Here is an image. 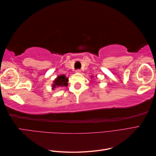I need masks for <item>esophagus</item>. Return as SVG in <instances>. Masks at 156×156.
<instances>
[{
    "instance_id": "esophagus-1",
    "label": "esophagus",
    "mask_w": 156,
    "mask_h": 156,
    "mask_svg": "<svg viewBox=\"0 0 156 156\" xmlns=\"http://www.w3.org/2000/svg\"><path fill=\"white\" fill-rule=\"evenodd\" d=\"M75 72H76V73H81V69H77L76 71H75Z\"/></svg>"
}]
</instances>
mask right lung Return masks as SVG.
<instances>
[{
    "instance_id": "right-lung-1",
    "label": "right lung",
    "mask_w": 156,
    "mask_h": 156,
    "mask_svg": "<svg viewBox=\"0 0 156 156\" xmlns=\"http://www.w3.org/2000/svg\"><path fill=\"white\" fill-rule=\"evenodd\" d=\"M68 78L66 77L65 75H59L53 81V84L52 85L53 89L54 90L55 88H56V87H68Z\"/></svg>"
}]
</instances>
